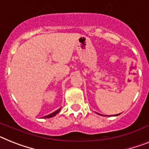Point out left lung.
Listing matches in <instances>:
<instances>
[{"label": "left lung", "mask_w": 149, "mask_h": 149, "mask_svg": "<svg viewBox=\"0 0 149 149\" xmlns=\"http://www.w3.org/2000/svg\"><path fill=\"white\" fill-rule=\"evenodd\" d=\"M119 114H120V113H119ZM119 114H117V115H114V116H117V115H119ZM100 115H101V114H100Z\"/></svg>", "instance_id": "8db88e82"}]
</instances>
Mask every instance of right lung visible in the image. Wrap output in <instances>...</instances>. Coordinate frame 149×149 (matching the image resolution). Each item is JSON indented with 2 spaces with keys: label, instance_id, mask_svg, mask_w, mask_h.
I'll return each instance as SVG.
<instances>
[{
  "label": "right lung",
  "instance_id": "obj_1",
  "mask_svg": "<svg viewBox=\"0 0 149 149\" xmlns=\"http://www.w3.org/2000/svg\"><path fill=\"white\" fill-rule=\"evenodd\" d=\"M61 108H59V109L57 110V111H54V112H53V113H50V114L47 115V116H45V117H45V118H51V117H54V116H55V115L57 114V113H59L60 111H61Z\"/></svg>",
  "mask_w": 149,
  "mask_h": 149
}]
</instances>
